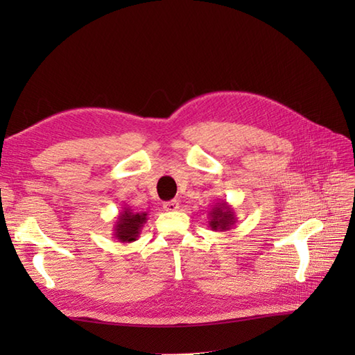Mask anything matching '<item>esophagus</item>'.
I'll use <instances>...</instances> for the list:
<instances>
[{"instance_id": "obj_1", "label": "esophagus", "mask_w": 355, "mask_h": 355, "mask_svg": "<svg viewBox=\"0 0 355 355\" xmlns=\"http://www.w3.org/2000/svg\"><path fill=\"white\" fill-rule=\"evenodd\" d=\"M180 207V202L177 200H171V201H166L163 205V209L168 210V212H173V210H177Z\"/></svg>"}]
</instances>
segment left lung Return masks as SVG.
<instances>
[{"label": "left lung", "instance_id": "1", "mask_svg": "<svg viewBox=\"0 0 355 355\" xmlns=\"http://www.w3.org/2000/svg\"><path fill=\"white\" fill-rule=\"evenodd\" d=\"M236 224L235 210L227 201H218L209 212V227L215 232H227Z\"/></svg>", "mask_w": 355, "mask_h": 355}]
</instances>
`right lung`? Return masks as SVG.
<instances>
[{
	"label": "right lung",
	"mask_w": 355,
	"mask_h": 355,
	"mask_svg": "<svg viewBox=\"0 0 355 355\" xmlns=\"http://www.w3.org/2000/svg\"><path fill=\"white\" fill-rule=\"evenodd\" d=\"M148 221L146 212H134L131 207H123L117 215V220L112 227V235L119 243H134L137 241L143 225Z\"/></svg>",
	"instance_id": "add662e5"
}]
</instances>
